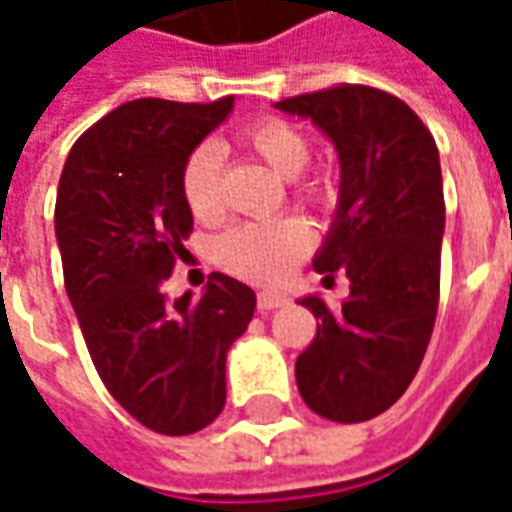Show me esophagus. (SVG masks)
<instances>
[{
    "label": "esophagus",
    "mask_w": 512,
    "mask_h": 512,
    "mask_svg": "<svg viewBox=\"0 0 512 512\" xmlns=\"http://www.w3.org/2000/svg\"><path fill=\"white\" fill-rule=\"evenodd\" d=\"M282 304H288V296H285V293H277V290H263V293H257V310L260 312L277 310Z\"/></svg>",
    "instance_id": "1"
}]
</instances>
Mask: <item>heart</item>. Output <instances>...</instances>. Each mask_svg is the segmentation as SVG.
<instances>
[{
  "instance_id": "b5f03b06",
  "label": "heart",
  "mask_w": 512,
  "mask_h": 512,
  "mask_svg": "<svg viewBox=\"0 0 512 512\" xmlns=\"http://www.w3.org/2000/svg\"><path fill=\"white\" fill-rule=\"evenodd\" d=\"M241 142L266 167L274 169L279 178H296L310 158L307 136L285 120H260L246 128ZM219 169H222L219 147L200 145L191 153L180 175L183 200L189 205L191 216L200 222H216L222 216ZM307 194L312 197L318 191L307 189ZM310 246L312 233L307 222L277 219V222L241 224L230 230L219 241V257L238 277L255 279V282H277L307 255Z\"/></svg>"
}]
</instances>
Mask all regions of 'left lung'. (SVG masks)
<instances>
[{
    "label": "left lung",
    "instance_id": "1",
    "mask_svg": "<svg viewBox=\"0 0 512 512\" xmlns=\"http://www.w3.org/2000/svg\"><path fill=\"white\" fill-rule=\"evenodd\" d=\"M310 120L334 145L340 197L312 268H343L351 293L329 310L318 293L301 307L318 318L296 359L304 403L334 422H365L417 376L439 307L444 189L436 142L395 95L332 87L274 104Z\"/></svg>",
    "mask_w": 512,
    "mask_h": 512
}]
</instances>
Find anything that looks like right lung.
Returning <instances> with one entry per match:
<instances>
[{"mask_svg":"<svg viewBox=\"0 0 512 512\" xmlns=\"http://www.w3.org/2000/svg\"><path fill=\"white\" fill-rule=\"evenodd\" d=\"M233 101L123 104L79 136L57 189L65 290L95 370L136 422L164 436L222 414L227 351L255 315V290L227 274H211L200 299L164 293L194 227L180 175Z\"/></svg>","mask_w":512,"mask_h":512,"instance_id":"obj_1","label":"right lung"}]
</instances>
